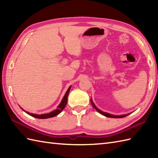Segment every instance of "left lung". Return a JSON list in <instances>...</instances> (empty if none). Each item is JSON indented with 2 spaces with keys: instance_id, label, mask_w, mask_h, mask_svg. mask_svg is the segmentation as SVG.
<instances>
[{
  "instance_id": "8db88e82",
  "label": "left lung",
  "mask_w": 158,
  "mask_h": 158,
  "mask_svg": "<svg viewBox=\"0 0 158 158\" xmlns=\"http://www.w3.org/2000/svg\"><path fill=\"white\" fill-rule=\"evenodd\" d=\"M90 101H91V103H92V105L93 106L94 108L97 111H98L100 114H102V115L104 116H106V117H112V118H122V117H126L129 115V114H126V115H111V114H109V113H105V112H103L102 111V110H100V109H98L97 107L95 106L94 103L93 102L92 98L90 99Z\"/></svg>"
}]
</instances>
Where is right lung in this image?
<instances>
[{
    "instance_id": "add662e5",
    "label": "right lung",
    "mask_w": 158,
    "mask_h": 158,
    "mask_svg": "<svg viewBox=\"0 0 158 158\" xmlns=\"http://www.w3.org/2000/svg\"><path fill=\"white\" fill-rule=\"evenodd\" d=\"M70 88H71V86H70L68 90L66 91L64 96V98L62 100L61 102H60V104L58 105V108H57V109L53 110L52 112H50L49 113H47V114H42V115H36V114L28 113L27 111H25V110L24 111L31 116H32L33 117H35V118H38V119H48V118H50V117H53L58 115V114L61 113L63 110V109L65 108V106L67 104V99H68V95H69V93L70 92Z\"/></svg>"
}]
</instances>
